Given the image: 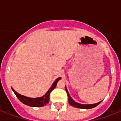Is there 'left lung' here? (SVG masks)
Masks as SVG:
<instances>
[{"mask_svg":"<svg viewBox=\"0 0 121 121\" xmlns=\"http://www.w3.org/2000/svg\"><path fill=\"white\" fill-rule=\"evenodd\" d=\"M65 90H66V92L67 93V95H68V103L70 104V105L73 106V107H75L76 108H80V109H92V108H94V107H96L97 105H98L102 101L98 102V103L96 104H82L77 103V102H75L73 99H72L71 97H70V94H69V92H68V90H67V88L66 86H65Z\"/></svg>","mask_w":121,"mask_h":121,"instance_id":"8db88e82","label":"left lung"}]
</instances>
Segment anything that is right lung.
Masks as SVG:
<instances>
[{
  "mask_svg": "<svg viewBox=\"0 0 121 121\" xmlns=\"http://www.w3.org/2000/svg\"><path fill=\"white\" fill-rule=\"evenodd\" d=\"M61 77H59L58 78L55 80V82H53L51 87L49 88V90H48L47 92L43 96L40 97H36V98H31L26 97V96L22 95L21 94H18L17 92H16V90H14V88H12V91L14 92V93L16 94V97L18 98V99L22 103H23L24 104H25L26 105L30 106V107H43L44 105H46L49 100V94L51 93V92L56 87V84L60 80H61Z\"/></svg>",
  "mask_w": 121,
  "mask_h": 121,
  "instance_id": "add662e5",
  "label": "right lung"
}]
</instances>
